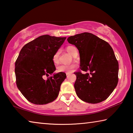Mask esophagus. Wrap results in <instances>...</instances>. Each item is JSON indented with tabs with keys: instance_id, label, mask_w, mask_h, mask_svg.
<instances>
[{
	"instance_id": "esophagus-1",
	"label": "esophagus",
	"mask_w": 133,
	"mask_h": 133,
	"mask_svg": "<svg viewBox=\"0 0 133 133\" xmlns=\"http://www.w3.org/2000/svg\"><path fill=\"white\" fill-rule=\"evenodd\" d=\"M71 73H66V76H68L69 75H70Z\"/></svg>"
}]
</instances>
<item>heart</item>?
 Listing matches in <instances>:
<instances>
[{
	"instance_id": "1",
	"label": "heart",
	"mask_w": 133,
	"mask_h": 133,
	"mask_svg": "<svg viewBox=\"0 0 133 133\" xmlns=\"http://www.w3.org/2000/svg\"><path fill=\"white\" fill-rule=\"evenodd\" d=\"M76 48L75 47L72 46H69L66 48V50L70 55H73L74 51ZM58 52H56L54 55L53 57V61L55 64H57L58 62ZM75 67V65H61L58 66L57 68V71L58 72H64V73H71L73 71V69Z\"/></svg>"
}]
</instances>
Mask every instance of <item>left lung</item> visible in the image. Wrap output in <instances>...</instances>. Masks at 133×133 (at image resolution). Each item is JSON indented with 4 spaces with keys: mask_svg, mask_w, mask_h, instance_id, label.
<instances>
[{
    "mask_svg": "<svg viewBox=\"0 0 133 133\" xmlns=\"http://www.w3.org/2000/svg\"><path fill=\"white\" fill-rule=\"evenodd\" d=\"M67 41L77 48L80 69L89 73L76 72L75 89L83 102L96 104L105 100L118 83V63L111 46L90 33L70 36Z\"/></svg>",
    "mask_w": 133,
    "mask_h": 133,
    "instance_id": "8db88e82",
    "label": "left lung"
}]
</instances>
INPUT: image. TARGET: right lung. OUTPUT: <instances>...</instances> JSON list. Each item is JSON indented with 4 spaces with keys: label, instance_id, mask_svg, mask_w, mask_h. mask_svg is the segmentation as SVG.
I'll return each instance as SVG.
<instances>
[{
    "label": "right lung",
    "instance_id": "1",
    "mask_svg": "<svg viewBox=\"0 0 133 133\" xmlns=\"http://www.w3.org/2000/svg\"><path fill=\"white\" fill-rule=\"evenodd\" d=\"M66 37L40 36L24 45L15 63L18 89L29 102L46 104L57 97L60 85L66 78L64 72L54 73L53 57ZM53 73L47 80L43 78Z\"/></svg>",
    "mask_w": 133,
    "mask_h": 133
}]
</instances>
